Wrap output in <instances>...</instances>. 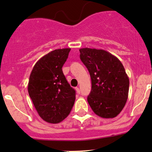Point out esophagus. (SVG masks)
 <instances>
[{"label":"esophagus","instance_id":"1","mask_svg":"<svg viewBox=\"0 0 152 152\" xmlns=\"http://www.w3.org/2000/svg\"><path fill=\"white\" fill-rule=\"evenodd\" d=\"M76 90L77 92V93H80V90H79V87H76Z\"/></svg>","mask_w":152,"mask_h":152}]
</instances>
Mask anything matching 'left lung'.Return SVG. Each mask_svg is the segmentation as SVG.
Returning <instances> with one entry per match:
<instances>
[{"label": "left lung", "mask_w": 152, "mask_h": 152, "mask_svg": "<svg viewBox=\"0 0 152 152\" xmlns=\"http://www.w3.org/2000/svg\"><path fill=\"white\" fill-rule=\"evenodd\" d=\"M80 59L88 69L92 90L87 102L103 118L116 117L126 103L129 79L116 56L102 49H79Z\"/></svg>", "instance_id": "8db88e82"}]
</instances>
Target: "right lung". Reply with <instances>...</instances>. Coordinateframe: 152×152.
Segmentation results:
<instances>
[{"label": "right lung", "instance_id": "right-lung-1", "mask_svg": "<svg viewBox=\"0 0 152 152\" xmlns=\"http://www.w3.org/2000/svg\"><path fill=\"white\" fill-rule=\"evenodd\" d=\"M70 48L56 49L42 56L31 70L28 91L41 118L58 124L67 117L76 99V91L67 82L62 67Z\"/></svg>", "mask_w": 152, "mask_h": 152}]
</instances>
